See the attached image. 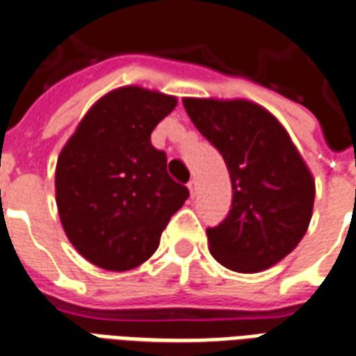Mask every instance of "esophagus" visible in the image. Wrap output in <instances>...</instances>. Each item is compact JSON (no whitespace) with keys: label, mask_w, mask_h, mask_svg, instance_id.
I'll list each match as a JSON object with an SVG mask.
<instances>
[{"label":"esophagus","mask_w":356,"mask_h":356,"mask_svg":"<svg viewBox=\"0 0 356 356\" xmlns=\"http://www.w3.org/2000/svg\"><path fill=\"white\" fill-rule=\"evenodd\" d=\"M188 191H191V194H196V191H198V181L196 179L188 181Z\"/></svg>","instance_id":"esophagus-1"}]
</instances>
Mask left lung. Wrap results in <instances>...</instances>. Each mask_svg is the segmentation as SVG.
<instances>
[{
    "instance_id": "1",
    "label": "left lung",
    "mask_w": 356,
    "mask_h": 356,
    "mask_svg": "<svg viewBox=\"0 0 356 356\" xmlns=\"http://www.w3.org/2000/svg\"><path fill=\"white\" fill-rule=\"evenodd\" d=\"M188 117L228 168L232 209L207 228L213 259L228 270L262 272L300 243L315 183L277 118L245 99H183Z\"/></svg>"
}]
</instances>
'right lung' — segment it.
<instances>
[{
  "label": "right lung",
  "mask_w": 356,
  "mask_h": 356,
  "mask_svg": "<svg viewBox=\"0 0 356 356\" xmlns=\"http://www.w3.org/2000/svg\"><path fill=\"white\" fill-rule=\"evenodd\" d=\"M177 105L139 86L109 92L60 152L56 205L65 236L92 264L124 272L156 251L188 188L168 173L151 134Z\"/></svg>",
  "instance_id": "add662e5"
}]
</instances>
